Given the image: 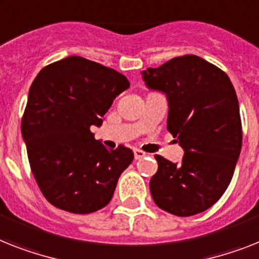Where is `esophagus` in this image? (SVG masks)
Segmentation results:
<instances>
[{"instance_id": "34e87169", "label": "esophagus", "mask_w": 259, "mask_h": 259, "mask_svg": "<svg viewBox=\"0 0 259 259\" xmlns=\"http://www.w3.org/2000/svg\"><path fill=\"white\" fill-rule=\"evenodd\" d=\"M134 155H135V159L139 160V159H143V157H144L145 152H143L142 149H135Z\"/></svg>"}]
</instances>
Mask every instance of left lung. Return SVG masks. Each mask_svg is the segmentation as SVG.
I'll use <instances>...</instances> for the list:
<instances>
[{
  "instance_id": "obj_1",
  "label": "left lung",
  "mask_w": 259,
  "mask_h": 259,
  "mask_svg": "<svg viewBox=\"0 0 259 259\" xmlns=\"http://www.w3.org/2000/svg\"><path fill=\"white\" fill-rule=\"evenodd\" d=\"M143 74L147 87L168 99L166 130L183 147L181 164L156 155L149 181L155 204L179 217L206 210L232 181L242 147L236 90L229 76L197 55L172 58Z\"/></svg>"
}]
</instances>
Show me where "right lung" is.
Here are the masks:
<instances>
[{"mask_svg": "<svg viewBox=\"0 0 259 259\" xmlns=\"http://www.w3.org/2000/svg\"><path fill=\"white\" fill-rule=\"evenodd\" d=\"M128 87L123 74L76 55L44 67L31 83L21 131L34 179L55 208L87 214L111 201L134 152L107 149L90 128L102 125Z\"/></svg>", "mask_w": 259, "mask_h": 259, "instance_id": "1", "label": "right lung"}]
</instances>
